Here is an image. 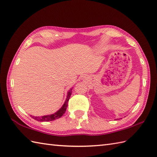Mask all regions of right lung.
I'll use <instances>...</instances> for the list:
<instances>
[{"mask_svg":"<svg viewBox=\"0 0 157 157\" xmlns=\"http://www.w3.org/2000/svg\"><path fill=\"white\" fill-rule=\"evenodd\" d=\"M72 89L70 90L67 92V98L66 101L64 103V105H63L62 107L58 111H56L55 113L54 114L52 115H45V116H41V117H35V116H32V117L36 120L38 121H54L55 119H57L63 115V114L65 113L67 107L68 106V102H69V99L70 98V96L71 95L72 93Z\"/></svg>","mask_w":157,"mask_h":157,"instance_id":"1","label":"right lung"}]
</instances>
